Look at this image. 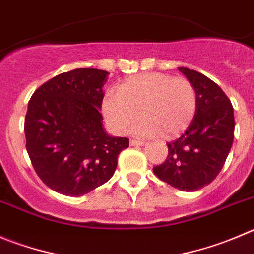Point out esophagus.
<instances>
[{
    "mask_svg": "<svg viewBox=\"0 0 254 254\" xmlns=\"http://www.w3.org/2000/svg\"><path fill=\"white\" fill-rule=\"evenodd\" d=\"M144 141L141 140H136V139H130V145L131 146H139V145H143Z\"/></svg>",
    "mask_w": 254,
    "mask_h": 254,
    "instance_id": "esophagus-1",
    "label": "esophagus"
}]
</instances>
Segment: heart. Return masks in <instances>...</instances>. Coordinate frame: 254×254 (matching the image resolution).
<instances>
[{"label": "heart", "instance_id": "b5f03b06", "mask_svg": "<svg viewBox=\"0 0 254 254\" xmlns=\"http://www.w3.org/2000/svg\"><path fill=\"white\" fill-rule=\"evenodd\" d=\"M196 91L190 80L162 72H146L120 82L116 92H106L103 114L116 132L127 131L139 116L132 131L140 136L160 134L172 139L184 131L196 111Z\"/></svg>", "mask_w": 254, "mask_h": 254}]
</instances>
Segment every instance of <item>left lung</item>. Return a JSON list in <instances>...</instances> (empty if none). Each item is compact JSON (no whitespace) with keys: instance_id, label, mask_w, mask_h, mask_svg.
Listing matches in <instances>:
<instances>
[{"instance_id":"1","label":"left lung","mask_w":254,"mask_h":254,"mask_svg":"<svg viewBox=\"0 0 254 254\" xmlns=\"http://www.w3.org/2000/svg\"><path fill=\"white\" fill-rule=\"evenodd\" d=\"M196 91L194 119L181 138L167 143L168 156L153 172L179 190L194 191L215 179L234 138L233 106L224 91L198 71L178 67Z\"/></svg>"}]
</instances>
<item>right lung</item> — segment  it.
<instances>
[{
    "mask_svg": "<svg viewBox=\"0 0 254 254\" xmlns=\"http://www.w3.org/2000/svg\"><path fill=\"white\" fill-rule=\"evenodd\" d=\"M108 73L75 68L42 84L28 101L26 149L32 167L52 190L81 196L113 177L127 138L109 136L100 114Z\"/></svg>",
    "mask_w": 254,
    "mask_h": 254,
    "instance_id": "right-lung-1",
    "label": "right lung"
}]
</instances>
